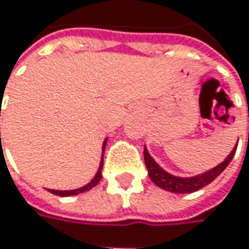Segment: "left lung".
Segmentation results:
<instances>
[{"mask_svg":"<svg viewBox=\"0 0 249 249\" xmlns=\"http://www.w3.org/2000/svg\"><path fill=\"white\" fill-rule=\"evenodd\" d=\"M238 144H235V147L232 148V151L228 154V157L225 159L222 163H219L218 166L212 167L211 170H206L205 173L196 174L192 177H180V176H174V174L166 172L148 153L147 147H144V161H145V167L148 170V176L153 180L154 184H157L159 187H161L163 190L172 192V193H192L196 192L205 186H208L211 181H213L219 174L224 172L228 167V164L231 163V160L235 156Z\"/></svg>","mask_w":249,"mask_h":249,"instance_id":"1","label":"left lung"}]
</instances>
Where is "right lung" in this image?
<instances>
[{"label":"right lung","instance_id":"right-lung-1","mask_svg":"<svg viewBox=\"0 0 249 249\" xmlns=\"http://www.w3.org/2000/svg\"><path fill=\"white\" fill-rule=\"evenodd\" d=\"M107 141H108V138H105V141H104V144H102V153L105 151ZM102 156H104V154H102ZM102 166H104V159H101L99 169H98V172L95 174V177H93L88 184H85V186H82V187H79V189H73V190H54V189H47V190H49L50 193H53V195H57V196H75V195H79V193L88 192V190H90L92 187H95V186L101 181V178H102Z\"/></svg>","mask_w":249,"mask_h":249}]
</instances>
